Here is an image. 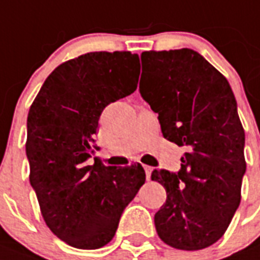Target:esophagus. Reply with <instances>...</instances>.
Returning a JSON list of instances; mask_svg holds the SVG:
<instances>
[{
  "mask_svg": "<svg viewBox=\"0 0 260 260\" xmlns=\"http://www.w3.org/2000/svg\"><path fill=\"white\" fill-rule=\"evenodd\" d=\"M143 168H144V170H146V176H147V180H150V178H151L152 168H151V166H148V165H144Z\"/></svg>",
  "mask_w": 260,
  "mask_h": 260,
  "instance_id": "obj_1",
  "label": "esophagus"
}]
</instances>
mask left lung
<instances>
[{
    "mask_svg": "<svg viewBox=\"0 0 260 260\" xmlns=\"http://www.w3.org/2000/svg\"><path fill=\"white\" fill-rule=\"evenodd\" d=\"M139 91L158 113L164 138L188 151L177 173L154 170L166 189L156 233L185 251L218 241L241 201L245 135L226 77L198 51H143Z\"/></svg>",
    "mask_w": 260,
    "mask_h": 260,
    "instance_id": "obj_1",
    "label": "left lung"
}]
</instances>
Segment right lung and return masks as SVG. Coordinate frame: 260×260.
<instances>
[{"label": "right lung", "mask_w": 260, "mask_h": 260, "mask_svg": "<svg viewBox=\"0 0 260 260\" xmlns=\"http://www.w3.org/2000/svg\"><path fill=\"white\" fill-rule=\"evenodd\" d=\"M139 55L94 51L49 75L27 118L29 183L50 231L80 249L104 247L126 206L146 181L140 164L105 166L95 156L99 117L136 90Z\"/></svg>", "instance_id": "right-lung-1"}]
</instances>
